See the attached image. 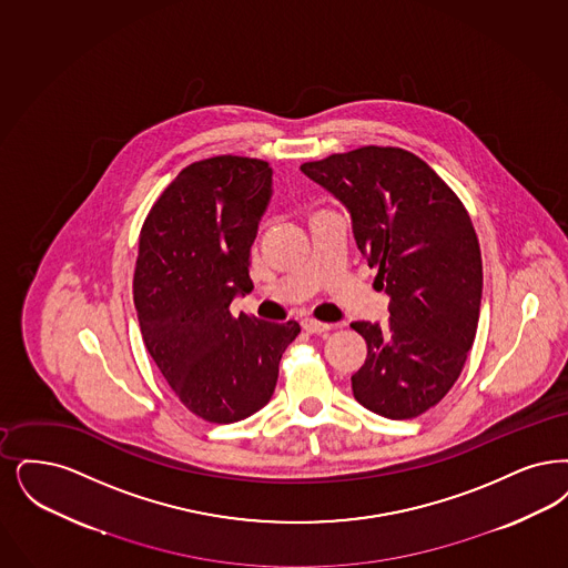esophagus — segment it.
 I'll list each match as a JSON object with an SVG mask.
<instances>
[{
  "instance_id": "obj_1",
  "label": "esophagus",
  "mask_w": 568,
  "mask_h": 568,
  "mask_svg": "<svg viewBox=\"0 0 568 568\" xmlns=\"http://www.w3.org/2000/svg\"><path fill=\"white\" fill-rule=\"evenodd\" d=\"M302 329L306 334H325V332L332 329V325L329 323H321V321H315V318H304L302 321Z\"/></svg>"
}]
</instances>
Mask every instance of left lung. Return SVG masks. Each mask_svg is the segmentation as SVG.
I'll return each mask as SVG.
<instances>
[{"mask_svg":"<svg viewBox=\"0 0 568 568\" xmlns=\"http://www.w3.org/2000/svg\"><path fill=\"white\" fill-rule=\"evenodd\" d=\"M300 169L348 209L374 283L390 295L386 323H351L367 344L353 395L385 418H416L446 397L476 341L481 253L471 217L402 148L365 145Z\"/></svg>","mask_w":568,"mask_h":568,"instance_id":"1","label":"left lung"}]
</instances>
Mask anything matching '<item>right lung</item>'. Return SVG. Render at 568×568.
<instances>
[{
	"label": "right lung",
	"instance_id": "obj_1",
	"mask_svg": "<svg viewBox=\"0 0 568 568\" xmlns=\"http://www.w3.org/2000/svg\"><path fill=\"white\" fill-rule=\"evenodd\" d=\"M273 194L266 160L213 156L185 166L150 209L133 295L148 353L185 408L227 425L264 408L295 321L232 315L250 294L251 245Z\"/></svg>",
	"mask_w": 568,
	"mask_h": 568
}]
</instances>
